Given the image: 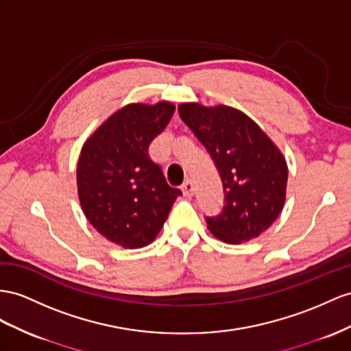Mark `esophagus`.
<instances>
[{
  "label": "esophagus",
  "instance_id": "1",
  "mask_svg": "<svg viewBox=\"0 0 351 351\" xmlns=\"http://www.w3.org/2000/svg\"><path fill=\"white\" fill-rule=\"evenodd\" d=\"M181 190H182L184 195L191 197L194 194V182L191 181V179H186V181L181 185Z\"/></svg>",
  "mask_w": 351,
  "mask_h": 351
}]
</instances>
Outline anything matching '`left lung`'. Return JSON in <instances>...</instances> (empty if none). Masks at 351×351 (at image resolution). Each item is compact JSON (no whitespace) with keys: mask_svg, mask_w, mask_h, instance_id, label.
<instances>
[{"mask_svg":"<svg viewBox=\"0 0 351 351\" xmlns=\"http://www.w3.org/2000/svg\"><path fill=\"white\" fill-rule=\"evenodd\" d=\"M178 111L221 175L223 208L219 215L206 217L209 231L230 245L258 237L285 204L287 166L282 152L236 108L191 102L179 105Z\"/></svg>","mask_w":351,"mask_h":351,"instance_id":"left-lung-1","label":"left lung"}]
</instances>
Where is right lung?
Returning <instances> with one entry per match:
<instances>
[{"label": "right lung", "mask_w": 351, "mask_h": 351, "mask_svg": "<svg viewBox=\"0 0 351 351\" xmlns=\"http://www.w3.org/2000/svg\"><path fill=\"white\" fill-rule=\"evenodd\" d=\"M173 112L170 102L125 105L83 145L77 166L78 199L88 222L115 245H149L182 194L166 182L148 154L149 143Z\"/></svg>", "instance_id": "obj_1"}]
</instances>
